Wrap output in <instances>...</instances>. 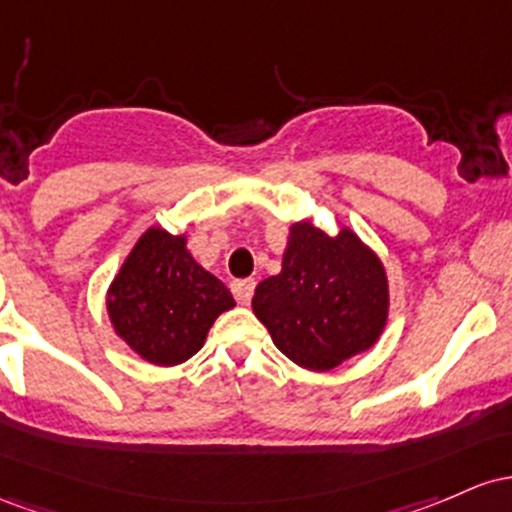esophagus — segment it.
I'll use <instances>...</instances> for the list:
<instances>
[{"label": "esophagus", "mask_w": 512, "mask_h": 512, "mask_svg": "<svg viewBox=\"0 0 512 512\" xmlns=\"http://www.w3.org/2000/svg\"><path fill=\"white\" fill-rule=\"evenodd\" d=\"M254 290H256V283L251 278L234 280L232 283V295L239 304H249L251 297H254Z\"/></svg>", "instance_id": "esophagus-1"}]
</instances>
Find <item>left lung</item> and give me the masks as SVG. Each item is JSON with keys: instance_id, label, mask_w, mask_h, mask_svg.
<instances>
[{"instance_id": "obj_1", "label": "left lung", "mask_w": 512, "mask_h": 512, "mask_svg": "<svg viewBox=\"0 0 512 512\" xmlns=\"http://www.w3.org/2000/svg\"><path fill=\"white\" fill-rule=\"evenodd\" d=\"M254 314L280 353L324 372L372 348L387 326L389 285L382 261L353 229L336 237L295 222L283 271L258 283Z\"/></svg>"}]
</instances>
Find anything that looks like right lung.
Listing matches in <instances>:
<instances>
[{"label": "right lung", "instance_id": "1", "mask_svg": "<svg viewBox=\"0 0 512 512\" xmlns=\"http://www.w3.org/2000/svg\"><path fill=\"white\" fill-rule=\"evenodd\" d=\"M234 307L232 292L188 254L186 237L149 227L108 287L113 329L147 363H186L210 326Z\"/></svg>", "mask_w": 512, "mask_h": 512}]
</instances>
